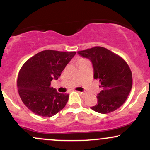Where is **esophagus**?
Here are the masks:
<instances>
[{"mask_svg": "<svg viewBox=\"0 0 150 150\" xmlns=\"http://www.w3.org/2000/svg\"><path fill=\"white\" fill-rule=\"evenodd\" d=\"M79 94H82V95H85V92H78Z\"/></svg>", "mask_w": 150, "mask_h": 150, "instance_id": "1", "label": "esophagus"}]
</instances>
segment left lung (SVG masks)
<instances>
[{"label":"left lung","instance_id":"left-lung-1","mask_svg":"<svg viewBox=\"0 0 150 150\" xmlns=\"http://www.w3.org/2000/svg\"><path fill=\"white\" fill-rule=\"evenodd\" d=\"M77 53L92 61L94 78L99 80V87L103 89L97 97V104L91 109L100 113L116 111L124 104L132 88V73L128 63L118 55L101 46Z\"/></svg>","mask_w":150,"mask_h":150}]
</instances>
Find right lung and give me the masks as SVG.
I'll return each instance as SVG.
<instances>
[{
    "mask_svg": "<svg viewBox=\"0 0 150 150\" xmlns=\"http://www.w3.org/2000/svg\"><path fill=\"white\" fill-rule=\"evenodd\" d=\"M76 52L45 50L27 60L20 68L18 89L22 102L31 111L51 117L63 109L69 95L58 93L51 87Z\"/></svg>",
    "mask_w": 150,
    "mask_h": 150,
    "instance_id": "1",
    "label": "right lung"
}]
</instances>
